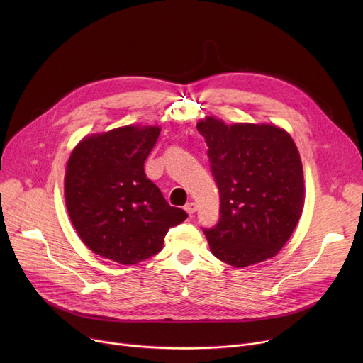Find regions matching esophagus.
I'll list each match as a JSON object with an SVG mask.
<instances>
[{"instance_id":"obj_1","label":"esophagus","mask_w":363,"mask_h":363,"mask_svg":"<svg viewBox=\"0 0 363 363\" xmlns=\"http://www.w3.org/2000/svg\"><path fill=\"white\" fill-rule=\"evenodd\" d=\"M184 208H185V212H186L188 215H193V213H196V212H197L199 206H197V203L191 201V203H186V204L184 206Z\"/></svg>"}]
</instances>
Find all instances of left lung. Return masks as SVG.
Instances as JSON below:
<instances>
[{
    "mask_svg": "<svg viewBox=\"0 0 363 363\" xmlns=\"http://www.w3.org/2000/svg\"><path fill=\"white\" fill-rule=\"evenodd\" d=\"M208 147L220 208L203 230L212 253L244 268L274 257L291 237L304 204L298 150L274 125L235 123L207 116L197 123Z\"/></svg>",
    "mask_w": 363,
    "mask_h": 363,
    "instance_id": "8db88e82",
    "label": "left lung"
}]
</instances>
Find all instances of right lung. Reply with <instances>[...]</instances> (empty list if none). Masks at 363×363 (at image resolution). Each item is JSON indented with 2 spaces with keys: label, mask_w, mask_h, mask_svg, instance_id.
<instances>
[{
  "label": "right lung",
  "mask_w": 363,
  "mask_h": 363,
  "mask_svg": "<svg viewBox=\"0 0 363 363\" xmlns=\"http://www.w3.org/2000/svg\"><path fill=\"white\" fill-rule=\"evenodd\" d=\"M157 126H123L84 138L65 177L70 220L84 244L104 259L135 264L157 255L169 228L188 215L172 207L144 172Z\"/></svg>",
  "instance_id": "1"
}]
</instances>
